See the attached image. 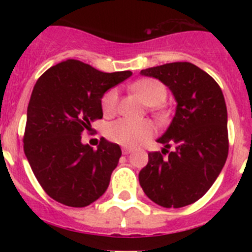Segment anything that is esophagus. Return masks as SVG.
<instances>
[{"label": "esophagus", "instance_id": "esophagus-1", "mask_svg": "<svg viewBox=\"0 0 252 252\" xmlns=\"http://www.w3.org/2000/svg\"><path fill=\"white\" fill-rule=\"evenodd\" d=\"M131 151H132V149L127 148V146H125V148H122V153H124L125 155H127V154H130Z\"/></svg>", "mask_w": 252, "mask_h": 252}]
</instances>
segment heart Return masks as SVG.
<instances>
[{
    "instance_id": "obj_1",
    "label": "heart",
    "mask_w": 252,
    "mask_h": 252,
    "mask_svg": "<svg viewBox=\"0 0 252 252\" xmlns=\"http://www.w3.org/2000/svg\"><path fill=\"white\" fill-rule=\"evenodd\" d=\"M132 91L145 102V104L153 108L155 119L164 121L168 117V112L159 107L168 95V91L161 82L154 78H145L133 83ZM119 101L120 93L117 88H111L107 91L101 99L103 115L107 117L115 115L119 110ZM106 135L111 141L117 142L120 145L135 146L153 136L154 126L148 120L132 121L127 119H120L107 126Z\"/></svg>"
}]
</instances>
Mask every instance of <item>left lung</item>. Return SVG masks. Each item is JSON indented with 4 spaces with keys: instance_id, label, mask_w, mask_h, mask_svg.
<instances>
[{
    "instance_id": "1",
    "label": "left lung",
    "mask_w": 252,
    "mask_h": 252,
    "mask_svg": "<svg viewBox=\"0 0 252 252\" xmlns=\"http://www.w3.org/2000/svg\"><path fill=\"white\" fill-rule=\"evenodd\" d=\"M141 74L168 86L178 104L170 126L158 139L165 149L149 153V162L139 173L140 186L159 206H188L208 192L228 155L223 93L208 73L188 62L144 69ZM170 147L175 150L169 152Z\"/></svg>"
}]
</instances>
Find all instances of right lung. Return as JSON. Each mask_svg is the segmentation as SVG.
<instances>
[{"instance_id":"1","label":"right lung","mask_w":252,"mask_h":252,"mask_svg":"<svg viewBox=\"0 0 252 252\" xmlns=\"http://www.w3.org/2000/svg\"><path fill=\"white\" fill-rule=\"evenodd\" d=\"M131 74L103 73L68 59L37 79L28 106L24 151L39 184L54 201L86 207L108 188L121 149L101 139L93 150L82 144L81 135L102 119L104 93Z\"/></svg>"}]
</instances>
